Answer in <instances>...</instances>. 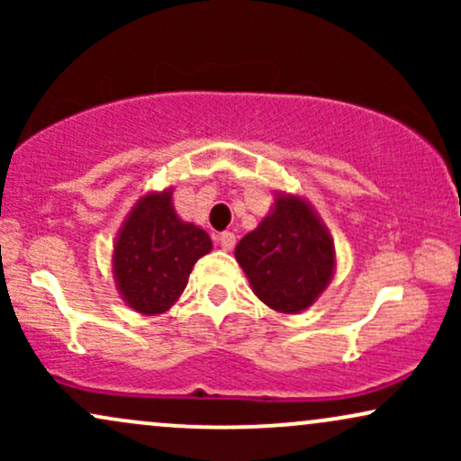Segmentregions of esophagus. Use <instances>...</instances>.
Masks as SVG:
<instances>
[{
  "label": "esophagus",
  "mask_w": 461,
  "mask_h": 461,
  "mask_svg": "<svg viewBox=\"0 0 461 461\" xmlns=\"http://www.w3.org/2000/svg\"><path fill=\"white\" fill-rule=\"evenodd\" d=\"M216 242H219L221 249H225V251H231L236 245V236L231 234V231H223V234L216 236Z\"/></svg>",
  "instance_id": "obj_1"
}]
</instances>
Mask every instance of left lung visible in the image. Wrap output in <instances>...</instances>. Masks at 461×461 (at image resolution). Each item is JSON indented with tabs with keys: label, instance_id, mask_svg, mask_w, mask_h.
Wrapping results in <instances>:
<instances>
[{
	"label": "left lung",
	"instance_id": "1",
	"mask_svg": "<svg viewBox=\"0 0 461 461\" xmlns=\"http://www.w3.org/2000/svg\"><path fill=\"white\" fill-rule=\"evenodd\" d=\"M236 260L268 308L294 314L330 284L333 245L305 201L277 197L260 227L238 242Z\"/></svg>",
	"mask_w": 461,
	"mask_h": 461
}]
</instances>
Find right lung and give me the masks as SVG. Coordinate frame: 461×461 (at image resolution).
I'll use <instances>...</instances> for the list:
<instances>
[{"label": "right lung", "instance_id": "1", "mask_svg": "<svg viewBox=\"0 0 461 461\" xmlns=\"http://www.w3.org/2000/svg\"><path fill=\"white\" fill-rule=\"evenodd\" d=\"M210 249V236L176 214L171 190L147 194L116 238L113 267L121 294L140 314H160L176 303L194 262Z\"/></svg>", "mask_w": 461, "mask_h": 461}]
</instances>
